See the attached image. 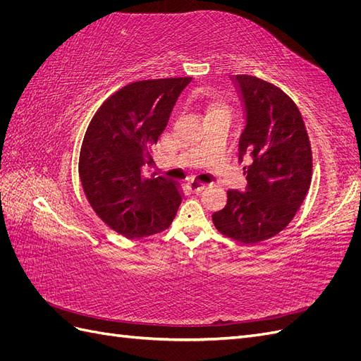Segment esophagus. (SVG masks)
<instances>
[{
	"instance_id": "obj_1",
	"label": "esophagus",
	"mask_w": 361,
	"mask_h": 361,
	"mask_svg": "<svg viewBox=\"0 0 361 361\" xmlns=\"http://www.w3.org/2000/svg\"><path fill=\"white\" fill-rule=\"evenodd\" d=\"M188 188H190L192 192H202V191L206 188V185L191 180V182L188 183Z\"/></svg>"
}]
</instances>
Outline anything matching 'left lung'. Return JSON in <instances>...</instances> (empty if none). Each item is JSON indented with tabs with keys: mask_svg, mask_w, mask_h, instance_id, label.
<instances>
[{
	"mask_svg": "<svg viewBox=\"0 0 361 361\" xmlns=\"http://www.w3.org/2000/svg\"><path fill=\"white\" fill-rule=\"evenodd\" d=\"M244 104L239 137L245 192L227 191V203L212 215L216 231L244 244L277 235L300 209L312 182V149L301 113L279 87L250 75L233 76Z\"/></svg>",
	"mask_w": 361,
	"mask_h": 361,
	"instance_id": "obj_1",
	"label": "left lung"
}]
</instances>
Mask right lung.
<instances>
[{
	"label": "right lung",
	"mask_w": 361,
	"mask_h": 361,
	"mask_svg": "<svg viewBox=\"0 0 361 361\" xmlns=\"http://www.w3.org/2000/svg\"><path fill=\"white\" fill-rule=\"evenodd\" d=\"M192 78L146 80L125 85L102 104L84 135L80 178L93 211L113 231L143 238L166 231L182 195L166 178H146L152 150L178 97Z\"/></svg>",
	"instance_id": "obj_1"
}]
</instances>
